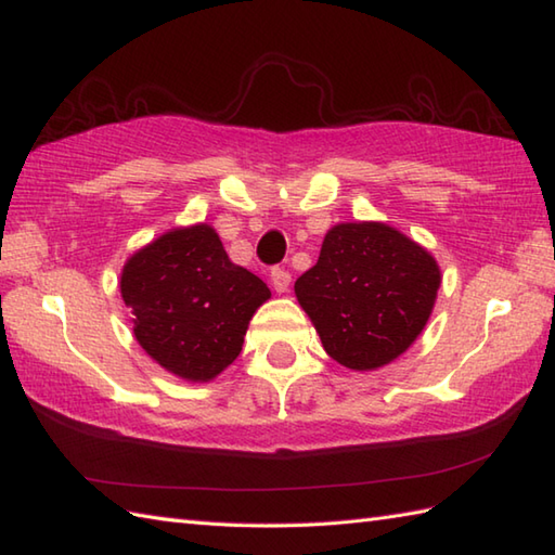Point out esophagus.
I'll return each mask as SVG.
<instances>
[{
    "instance_id": "34e87169",
    "label": "esophagus",
    "mask_w": 555,
    "mask_h": 555,
    "mask_svg": "<svg viewBox=\"0 0 555 555\" xmlns=\"http://www.w3.org/2000/svg\"><path fill=\"white\" fill-rule=\"evenodd\" d=\"M271 286H274L276 293H286L291 286V271L284 267L271 269Z\"/></svg>"
}]
</instances>
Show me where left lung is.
<instances>
[{"label":"left lung","instance_id":"1","mask_svg":"<svg viewBox=\"0 0 555 555\" xmlns=\"http://www.w3.org/2000/svg\"><path fill=\"white\" fill-rule=\"evenodd\" d=\"M441 271L403 233L376 221L338 223L317 264L296 281L324 350L348 370L396 360L427 324Z\"/></svg>","mask_w":555,"mask_h":555}]
</instances>
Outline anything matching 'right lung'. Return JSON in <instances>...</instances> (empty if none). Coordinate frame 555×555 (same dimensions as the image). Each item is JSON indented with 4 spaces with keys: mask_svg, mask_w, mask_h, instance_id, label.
Listing matches in <instances>:
<instances>
[{
    "mask_svg": "<svg viewBox=\"0 0 555 555\" xmlns=\"http://www.w3.org/2000/svg\"><path fill=\"white\" fill-rule=\"evenodd\" d=\"M121 296L152 360L188 382H209L241 356L247 324L271 293L231 262L215 229L197 223L128 259Z\"/></svg>",
    "mask_w": 555,
    "mask_h": 555,
    "instance_id": "add662e5",
    "label": "right lung"
}]
</instances>
